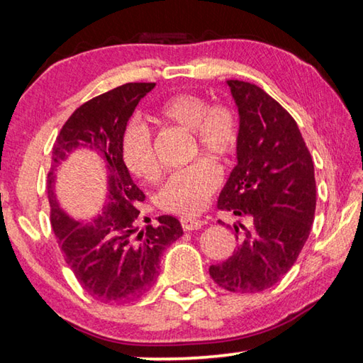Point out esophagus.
<instances>
[{"instance_id": "34e87169", "label": "esophagus", "mask_w": 363, "mask_h": 363, "mask_svg": "<svg viewBox=\"0 0 363 363\" xmlns=\"http://www.w3.org/2000/svg\"><path fill=\"white\" fill-rule=\"evenodd\" d=\"M181 225L184 230H196L201 225H205V220L195 219V218H181Z\"/></svg>"}]
</instances>
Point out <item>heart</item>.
<instances>
[{
	"label": "heart",
	"instance_id": "heart-1",
	"mask_svg": "<svg viewBox=\"0 0 363 363\" xmlns=\"http://www.w3.org/2000/svg\"><path fill=\"white\" fill-rule=\"evenodd\" d=\"M164 118L190 130L192 153L200 150L218 160H229L238 149L240 125L237 113L227 106H208L195 94H176L160 108ZM121 158L126 168L140 179L158 176V160L152 134L143 121L133 118L121 133ZM220 184V171L211 160L200 158L187 168L174 171L157 194L160 210L194 216L206 206Z\"/></svg>",
	"mask_w": 363,
	"mask_h": 363
}]
</instances>
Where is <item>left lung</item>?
Here are the masks:
<instances>
[{"label": "left lung", "mask_w": 363, "mask_h": 363, "mask_svg": "<svg viewBox=\"0 0 363 363\" xmlns=\"http://www.w3.org/2000/svg\"><path fill=\"white\" fill-rule=\"evenodd\" d=\"M227 84L238 108L240 140L218 208L250 224H233L237 233L243 230L240 243L229 259L210 267V275L227 291L259 293L291 269L309 237L317 201L314 163L296 121L277 101L256 84Z\"/></svg>", "instance_id": "obj_1"}]
</instances>
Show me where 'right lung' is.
Here are the masks:
<instances>
[{
    "mask_svg": "<svg viewBox=\"0 0 363 363\" xmlns=\"http://www.w3.org/2000/svg\"><path fill=\"white\" fill-rule=\"evenodd\" d=\"M155 83H126L79 106L60 130L52 149V167L79 146L94 150L108 169L109 203L96 218L72 220L58 205L53 168L48 174L52 230L83 290L101 303H126L140 298L155 284L163 250L182 235L173 216L138 229L145 195L133 182L121 158V133L143 97Z\"/></svg>",
    "mask_w": 363,
    "mask_h": 363,
    "instance_id": "right-lung-1",
    "label": "right lung"
}]
</instances>
